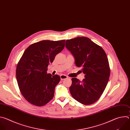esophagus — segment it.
<instances>
[{"label": "esophagus", "instance_id": "1", "mask_svg": "<svg viewBox=\"0 0 130 130\" xmlns=\"http://www.w3.org/2000/svg\"><path fill=\"white\" fill-rule=\"evenodd\" d=\"M60 79H61V80H64V79H67V78H68V76H67L65 75H63V74L61 75L60 76Z\"/></svg>", "mask_w": 130, "mask_h": 130}]
</instances>
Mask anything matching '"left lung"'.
Wrapping results in <instances>:
<instances>
[{
    "mask_svg": "<svg viewBox=\"0 0 130 130\" xmlns=\"http://www.w3.org/2000/svg\"><path fill=\"white\" fill-rule=\"evenodd\" d=\"M66 48L74 57L75 63L82 68L85 78L72 79V96L85 105L95 102L108 84L110 74L109 61L103 48L86 37L67 40Z\"/></svg>",
    "mask_w": 130,
    "mask_h": 130,
    "instance_id": "left-lung-1",
    "label": "left lung"
}]
</instances>
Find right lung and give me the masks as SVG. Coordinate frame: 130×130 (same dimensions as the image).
I'll return each instance as SVG.
<instances>
[{
  "label": "right lung",
  "instance_id": "add662e5",
  "mask_svg": "<svg viewBox=\"0 0 130 130\" xmlns=\"http://www.w3.org/2000/svg\"><path fill=\"white\" fill-rule=\"evenodd\" d=\"M65 40H42L25 50L16 68L19 90L28 102L37 106L46 105L54 97L59 75L47 73V68L64 48Z\"/></svg>",
  "mask_w": 130,
  "mask_h": 130
}]
</instances>
